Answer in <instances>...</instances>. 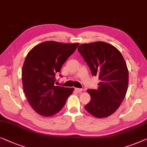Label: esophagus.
I'll use <instances>...</instances> for the list:
<instances>
[{"instance_id":"34e87169","label":"esophagus","mask_w":147,"mask_h":147,"mask_svg":"<svg viewBox=\"0 0 147 147\" xmlns=\"http://www.w3.org/2000/svg\"><path fill=\"white\" fill-rule=\"evenodd\" d=\"M75 90L77 92H81L82 91V88H75Z\"/></svg>"}]
</instances>
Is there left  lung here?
I'll return each instance as SVG.
<instances>
[{
  "instance_id": "8db88e82",
  "label": "left lung",
  "mask_w": 147,
  "mask_h": 147,
  "mask_svg": "<svg viewBox=\"0 0 147 147\" xmlns=\"http://www.w3.org/2000/svg\"><path fill=\"white\" fill-rule=\"evenodd\" d=\"M78 51L92 75L100 80L97 89L87 90L90 100L84 108L95 117H109L117 110L127 91L129 71L125 59L117 49L105 42L80 45Z\"/></svg>"
}]
</instances>
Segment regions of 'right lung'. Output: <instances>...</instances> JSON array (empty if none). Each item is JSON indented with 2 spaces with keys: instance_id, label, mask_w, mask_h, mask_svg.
I'll use <instances>...</instances> for the list:
<instances>
[{
  "instance_id": "obj_1",
  "label": "right lung",
  "mask_w": 147,
  "mask_h": 147,
  "mask_svg": "<svg viewBox=\"0 0 147 147\" xmlns=\"http://www.w3.org/2000/svg\"><path fill=\"white\" fill-rule=\"evenodd\" d=\"M78 46V43L45 41L26 55L22 70V86L30 105L39 115L51 117L59 112L73 92V88L55 86V76Z\"/></svg>"
}]
</instances>
